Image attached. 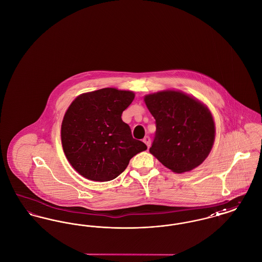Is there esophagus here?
Instances as JSON below:
<instances>
[{
  "label": "esophagus",
  "instance_id": "1",
  "mask_svg": "<svg viewBox=\"0 0 262 262\" xmlns=\"http://www.w3.org/2000/svg\"><path fill=\"white\" fill-rule=\"evenodd\" d=\"M143 142L147 145V147L149 148L150 147V143H151V139H150L149 137H145L143 138Z\"/></svg>",
  "mask_w": 262,
  "mask_h": 262
}]
</instances>
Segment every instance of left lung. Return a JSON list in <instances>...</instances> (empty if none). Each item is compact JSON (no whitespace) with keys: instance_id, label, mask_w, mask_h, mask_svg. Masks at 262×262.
<instances>
[{"instance_id":"1","label":"left lung","mask_w":262,"mask_h":262,"mask_svg":"<svg viewBox=\"0 0 262 262\" xmlns=\"http://www.w3.org/2000/svg\"><path fill=\"white\" fill-rule=\"evenodd\" d=\"M144 102L156 124L150 153L178 174L200 166L211 151L215 138L208 108L174 90L146 95Z\"/></svg>"}]
</instances>
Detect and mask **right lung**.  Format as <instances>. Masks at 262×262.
Returning <instances> with one entry per match:
<instances>
[{
	"label": "right lung",
	"instance_id": "1",
	"mask_svg": "<svg viewBox=\"0 0 262 262\" xmlns=\"http://www.w3.org/2000/svg\"><path fill=\"white\" fill-rule=\"evenodd\" d=\"M134 99L133 91L102 88L79 95L70 105L61 128L62 149L78 174L95 182L111 181L147 149L122 120Z\"/></svg>",
	"mask_w": 262,
	"mask_h": 262
}]
</instances>
